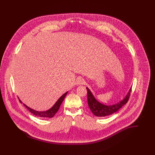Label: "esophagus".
Here are the masks:
<instances>
[{
  "mask_svg": "<svg viewBox=\"0 0 155 155\" xmlns=\"http://www.w3.org/2000/svg\"><path fill=\"white\" fill-rule=\"evenodd\" d=\"M77 85H81V84H84V83H85V81L84 80L81 78V77H78L77 79Z\"/></svg>",
  "mask_w": 155,
  "mask_h": 155,
  "instance_id": "1",
  "label": "esophagus"
}]
</instances>
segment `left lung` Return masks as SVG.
I'll return each instance as SVG.
<instances>
[{"instance_id":"8db88e82","label":"left lung","mask_w":155,"mask_h":155,"mask_svg":"<svg viewBox=\"0 0 155 155\" xmlns=\"http://www.w3.org/2000/svg\"><path fill=\"white\" fill-rule=\"evenodd\" d=\"M87 93V104L92 113L96 117H103L112 115L121 108L124 104H126L129 98L131 87L129 89L128 93L125 97L115 104L112 105H105L99 102L94 96L90 90L86 87Z\"/></svg>"}]
</instances>
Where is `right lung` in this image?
<instances>
[{
	"label": "right lung",
	"mask_w": 155,
	"mask_h": 155,
	"mask_svg": "<svg viewBox=\"0 0 155 155\" xmlns=\"http://www.w3.org/2000/svg\"><path fill=\"white\" fill-rule=\"evenodd\" d=\"M68 93V91L65 93L63 95H62L59 98V99L56 102V103L53 105V107H51L50 109L45 110V111H37V110H34V109L30 108L29 107L27 106L25 104H23V105L28 108V110H29V112H31L32 114H33L35 116L41 117V118H52L54 116V115L58 111V110H59L63 100L64 99V97H65L66 95H67ZM18 99L21 104H23V102H22V101L20 100V99L19 97H18Z\"/></svg>",
	"instance_id": "add662e5"
}]
</instances>
